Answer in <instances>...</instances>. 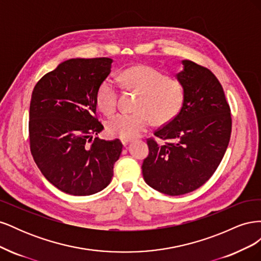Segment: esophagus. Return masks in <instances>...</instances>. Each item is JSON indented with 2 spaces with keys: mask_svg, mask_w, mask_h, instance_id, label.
<instances>
[{
  "mask_svg": "<svg viewBox=\"0 0 261 261\" xmlns=\"http://www.w3.org/2000/svg\"><path fill=\"white\" fill-rule=\"evenodd\" d=\"M121 141H122V144L124 145V146H126L127 145L129 141H130V139H128V138H121Z\"/></svg>",
  "mask_w": 261,
  "mask_h": 261,
  "instance_id": "obj_1",
  "label": "esophagus"
}]
</instances>
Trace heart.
<instances>
[{"instance_id":"1","label":"heart","mask_w":261,"mask_h":261,"mask_svg":"<svg viewBox=\"0 0 261 261\" xmlns=\"http://www.w3.org/2000/svg\"><path fill=\"white\" fill-rule=\"evenodd\" d=\"M121 82L127 90L138 93L133 113H118L107 124L110 135L134 138L145 133L156 123H167L174 118L183 107L185 91L176 77L167 76L161 70L149 65H136L124 69ZM118 88L116 82L107 77L99 85L96 101L107 115L114 113L117 107Z\"/></svg>"}]
</instances>
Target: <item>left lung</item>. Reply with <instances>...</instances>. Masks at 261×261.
<instances>
[{"label":"left lung","instance_id":"obj_1","mask_svg":"<svg viewBox=\"0 0 261 261\" xmlns=\"http://www.w3.org/2000/svg\"><path fill=\"white\" fill-rule=\"evenodd\" d=\"M176 77L185 98L178 114L148 138L141 165L146 183L170 196L191 193L213 175L232 132L231 109L222 86L210 69L184 60Z\"/></svg>","mask_w":261,"mask_h":261}]
</instances>
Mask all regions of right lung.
I'll list each match as a JSON object with an SVG mask.
<instances>
[{
    "label": "right lung",
    "instance_id": "add662e5",
    "mask_svg": "<svg viewBox=\"0 0 261 261\" xmlns=\"http://www.w3.org/2000/svg\"><path fill=\"white\" fill-rule=\"evenodd\" d=\"M108 58L70 59L35 86L29 110V144L43 176L60 191L88 196L106 188L121 155L120 139L96 137V93L111 73Z\"/></svg>",
    "mask_w": 261,
    "mask_h": 261
}]
</instances>
